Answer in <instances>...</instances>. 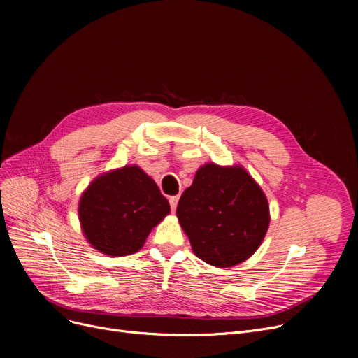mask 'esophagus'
Returning <instances> with one entry per match:
<instances>
[{
    "mask_svg": "<svg viewBox=\"0 0 358 358\" xmlns=\"http://www.w3.org/2000/svg\"><path fill=\"white\" fill-rule=\"evenodd\" d=\"M178 196H171L169 197V204H171V210L173 212H176V209H177V203H178Z\"/></svg>",
    "mask_w": 358,
    "mask_h": 358,
    "instance_id": "esophagus-1",
    "label": "esophagus"
}]
</instances>
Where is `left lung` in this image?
<instances>
[{
  "label": "left lung",
  "instance_id": "left-lung-1",
  "mask_svg": "<svg viewBox=\"0 0 358 358\" xmlns=\"http://www.w3.org/2000/svg\"><path fill=\"white\" fill-rule=\"evenodd\" d=\"M177 217L196 257L229 268L259 248L270 227V206L242 165L208 162L181 194Z\"/></svg>",
  "mask_w": 358,
  "mask_h": 358
}]
</instances>
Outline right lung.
<instances>
[{"mask_svg":"<svg viewBox=\"0 0 358 358\" xmlns=\"http://www.w3.org/2000/svg\"><path fill=\"white\" fill-rule=\"evenodd\" d=\"M169 210L157 182L134 164L94 178L80 197L78 219L94 250L124 257L143 247L150 231Z\"/></svg>","mask_w":358,"mask_h":358,"instance_id":"add662e5","label":"right lung"}]
</instances>
